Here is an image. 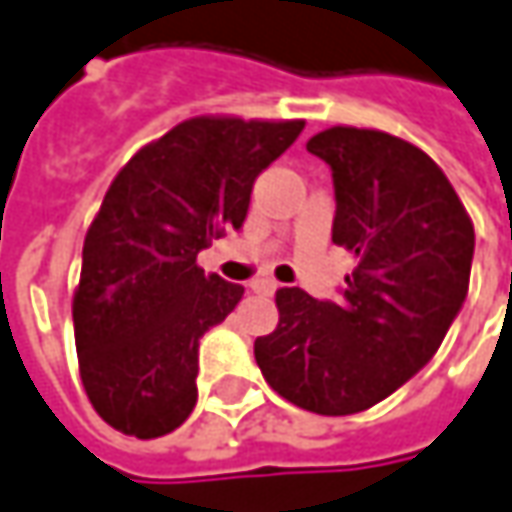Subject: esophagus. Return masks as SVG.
<instances>
[{
    "label": "esophagus",
    "instance_id": "34e87169",
    "mask_svg": "<svg viewBox=\"0 0 512 512\" xmlns=\"http://www.w3.org/2000/svg\"><path fill=\"white\" fill-rule=\"evenodd\" d=\"M252 289H255V292H260V295H272V292L278 289V280H272V278L252 280Z\"/></svg>",
    "mask_w": 512,
    "mask_h": 512
}]
</instances>
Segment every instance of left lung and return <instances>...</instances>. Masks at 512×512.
<instances>
[{
  "label": "left lung",
  "mask_w": 512,
  "mask_h": 512,
  "mask_svg": "<svg viewBox=\"0 0 512 512\" xmlns=\"http://www.w3.org/2000/svg\"><path fill=\"white\" fill-rule=\"evenodd\" d=\"M306 148L335 180L332 243L355 257L338 303L298 286L255 341L266 384L300 410L352 415L410 381L470 289L476 232L433 157L387 131L332 125Z\"/></svg>",
  "instance_id": "obj_1"
}]
</instances>
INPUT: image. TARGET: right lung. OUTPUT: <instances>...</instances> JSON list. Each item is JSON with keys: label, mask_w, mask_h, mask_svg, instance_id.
I'll use <instances>...</instances> for the list:
<instances>
[{"label": "right lung", "mask_w": 512, "mask_h": 512, "mask_svg": "<svg viewBox=\"0 0 512 512\" xmlns=\"http://www.w3.org/2000/svg\"><path fill=\"white\" fill-rule=\"evenodd\" d=\"M303 120L203 114L143 145L105 191L74 289L79 378L125 435L160 438L197 404L200 338L243 298L197 252L240 229L255 177L298 140Z\"/></svg>", "instance_id": "right-lung-1"}]
</instances>
